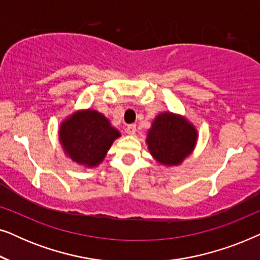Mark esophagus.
<instances>
[{
  "instance_id": "obj_1",
  "label": "esophagus",
  "mask_w": 260,
  "mask_h": 260,
  "mask_svg": "<svg viewBox=\"0 0 260 260\" xmlns=\"http://www.w3.org/2000/svg\"><path fill=\"white\" fill-rule=\"evenodd\" d=\"M125 131L129 135H135L136 134V125H135V124H130V125L126 126Z\"/></svg>"
}]
</instances>
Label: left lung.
I'll use <instances>...</instances> for the list:
<instances>
[{"label":"left lung","mask_w":260,"mask_h":260,"mask_svg":"<svg viewBox=\"0 0 260 260\" xmlns=\"http://www.w3.org/2000/svg\"><path fill=\"white\" fill-rule=\"evenodd\" d=\"M198 136V130L186 117L162 112L152 120L145 142L156 162L175 167L193 152Z\"/></svg>","instance_id":"obj_1"}]
</instances>
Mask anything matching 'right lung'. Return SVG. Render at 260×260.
Instances as JSON below:
<instances>
[{
  "mask_svg": "<svg viewBox=\"0 0 260 260\" xmlns=\"http://www.w3.org/2000/svg\"><path fill=\"white\" fill-rule=\"evenodd\" d=\"M118 137L120 133L110 120L92 109L73 112L59 127V141L65 155L86 168L101 165Z\"/></svg>",
  "mask_w": 260,
  "mask_h": 260,
  "instance_id": "obj_1",
  "label": "right lung"
}]
</instances>
